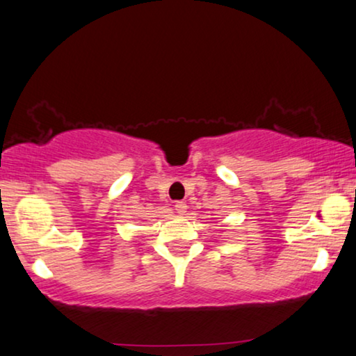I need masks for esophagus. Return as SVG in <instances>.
<instances>
[{"label":"esophagus","mask_w":356,"mask_h":356,"mask_svg":"<svg viewBox=\"0 0 356 356\" xmlns=\"http://www.w3.org/2000/svg\"><path fill=\"white\" fill-rule=\"evenodd\" d=\"M187 203L185 202H176V204H174V209H176V211L179 213V214H185L187 213Z\"/></svg>","instance_id":"34e87169"}]
</instances>
